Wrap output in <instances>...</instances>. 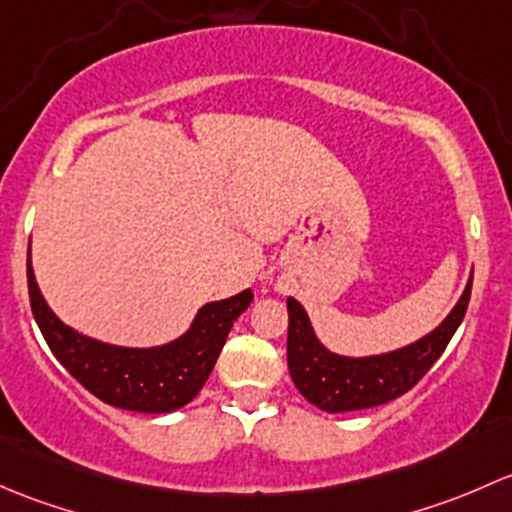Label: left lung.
<instances>
[{"mask_svg":"<svg viewBox=\"0 0 512 512\" xmlns=\"http://www.w3.org/2000/svg\"><path fill=\"white\" fill-rule=\"evenodd\" d=\"M471 283L449 318L426 337L374 357H340L328 352L315 337L303 305L288 298V370L298 392L330 414L357 412L402 397L431 370L466 315Z\"/></svg>","mask_w":512,"mask_h":512,"instance_id":"1","label":"left lung"}]
</instances>
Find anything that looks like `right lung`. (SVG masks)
<instances>
[{"label":"right lung","mask_w":512,"mask_h":512,"mask_svg":"<svg viewBox=\"0 0 512 512\" xmlns=\"http://www.w3.org/2000/svg\"><path fill=\"white\" fill-rule=\"evenodd\" d=\"M26 281L31 313L56 360L105 404L145 414L175 412L197 397L217 365L231 325L254 300L249 288L226 300L207 303L192 328L175 342L133 350L105 345L63 325L36 286L31 258L26 261Z\"/></svg>","instance_id":"right-lung-1"}]
</instances>
